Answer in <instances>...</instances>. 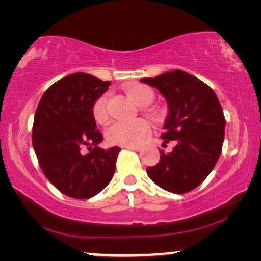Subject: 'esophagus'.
Listing matches in <instances>:
<instances>
[{
    "label": "esophagus",
    "instance_id": "34e87169",
    "mask_svg": "<svg viewBox=\"0 0 261 261\" xmlns=\"http://www.w3.org/2000/svg\"><path fill=\"white\" fill-rule=\"evenodd\" d=\"M125 148H127V149H130V150H134V151H138V152H139V151H142V150H143V146H125Z\"/></svg>",
    "mask_w": 261,
    "mask_h": 261
}]
</instances>
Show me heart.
<instances>
[{
    "label": "heart",
    "mask_w": 261,
    "mask_h": 261,
    "mask_svg": "<svg viewBox=\"0 0 261 261\" xmlns=\"http://www.w3.org/2000/svg\"><path fill=\"white\" fill-rule=\"evenodd\" d=\"M127 95L138 106H148L155 97L154 91L145 85H134L127 89ZM91 113L97 123H105L107 121L106 96H100L95 101ZM148 123L143 119L133 122H113L106 128L105 138L106 142L111 145L133 146L142 142L143 138L148 134Z\"/></svg>",
    "instance_id": "1"
}]
</instances>
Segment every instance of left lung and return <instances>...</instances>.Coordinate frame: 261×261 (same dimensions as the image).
Wrapping results in <instances>:
<instances>
[{
	"mask_svg": "<svg viewBox=\"0 0 261 261\" xmlns=\"http://www.w3.org/2000/svg\"><path fill=\"white\" fill-rule=\"evenodd\" d=\"M140 82L156 88L166 100L165 143L160 161L146 168L150 179L165 191L183 194L197 188L215 167L225 138V116L216 94L197 76L176 69Z\"/></svg>",
	"mask_w": 261,
	"mask_h": 261,
	"instance_id": "8db88e82",
	"label": "left lung"
}]
</instances>
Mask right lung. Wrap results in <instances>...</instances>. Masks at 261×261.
I'll return each mask as SVG.
<instances>
[{
  "instance_id": "add662e5",
  "label": "right lung",
  "mask_w": 261,
  "mask_h": 261,
  "mask_svg": "<svg viewBox=\"0 0 261 261\" xmlns=\"http://www.w3.org/2000/svg\"><path fill=\"white\" fill-rule=\"evenodd\" d=\"M111 82L74 73L42 95L33 125V146L40 167L60 192L75 199L96 195L111 182L121 149H101L102 134L91 113ZM88 147L84 154L82 149Z\"/></svg>"
}]
</instances>
